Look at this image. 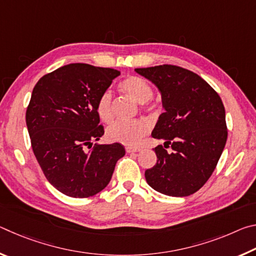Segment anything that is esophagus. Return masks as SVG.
Wrapping results in <instances>:
<instances>
[{
  "mask_svg": "<svg viewBox=\"0 0 256 256\" xmlns=\"http://www.w3.org/2000/svg\"><path fill=\"white\" fill-rule=\"evenodd\" d=\"M126 152L128 154H134V152H138L141 149L140 148H136V146H126Z\"/></svg>",
  "mask_w": 256,
  "mask_h": 256,
  "instance_id": "obj_1",
  "label": "esophagus"
}]
</instances>
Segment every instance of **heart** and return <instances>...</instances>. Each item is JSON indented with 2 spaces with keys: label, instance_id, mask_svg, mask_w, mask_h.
<instances>
[{
  "label": "heart",
  "instance_id": "b5f03b06",
  "mask_svg": "<svg viewBox=\"0 0 256 256\" xmlns=\"http://www.w3.org/2000/svg\"><path fill=\"white\" fill-rule=\"evenodd\" d=\"M120 89L128 96L140 104L148 102L152 98V86L144 78L130 76L120 82ZM97 114L102 122L110 123L112 120V98L110 92L100 94L97 102ZM149 124L146 120H132V122H115L107 128L108 140L118 142L126 146H136L149 133Z\"/></svg>",
  "mask_w": 256,
  "mask_h": 256
}]
</instances>
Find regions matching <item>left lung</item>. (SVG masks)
I'll list each match as a JSON object with an SVG mask.
<instances>
[{"label": "left lung", "mask_w": 256, "mask_h": 256, "mask_svg": "<svg viewBox=\"0 0 256 256\" xmlns=\"http://www.w3.org/2000/svg\"><path fill=\"white\" fill-rule=\"evenodd\" d=\"M157 86L164 112L151 136L172 146L154 149L157 162L144 175L151 188L170 196H188L214 172L227 141L222 98L200 76L176 66L136 68Z\"/></svg>", "instance_id": "1"}]
</instances>
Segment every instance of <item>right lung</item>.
I'll list each match as a JSON object with an SVG mask.
<instances>
[{
  "label": "right lung",
  "mask_w": 256,
  "mask_h": 256,
  "mask_svg": "<svg viewBox=\"0 0 256 256\" xmlns=\"http://www.w3.org/2000/svg\"><path fill=\"white\" fill-rule=\"evenodd\" d=\"M120 72L72 63L40 78L32 90L26 123L32 151L47 180L71 198H89L106 188L122 144H98L104 134L97 102Z\"/></svg>",
  "instance_id": "obj_1"
}]
</instances>
